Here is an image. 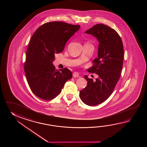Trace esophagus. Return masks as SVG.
Returning a JSON list of instances; mask_svg holds the SVG:
<instances>
[{
	"mask_svg": "<svg viewBox=\"0 0 147 147\" xmlns=\"http://www.w3.org/2000/svg\"><path fill=\"white\" fill-rule=\"evenodd\" d=\"M73 77L74 78H77L79 77V74L77 72H74L73 74Z\"/></svg>",
	"mask_w": 147,
	"mask_h": 147,
	"instance_id": "34e87169",
	"label": "esophagus"
}]
</instances>
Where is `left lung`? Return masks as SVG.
<instances>
[{
	"label": "left lung",
	"mask_w": 147,
	"mask_h": 147,
	"mask_svg": "<svg viewBox=\"0 0 147 147\" xmlns=\"http://www.w3.org/2000/svg\"><path fill=\"white\" fill-rule=\"evenodd\" d=\"M97 38L99 41L98 58L88 72L96 73L94 81L84 76L87 85L80 91V97L86 105L94 106L102 103L113 93L122 70L124 56L122 40L117 32L103 24H97L85 31Z\"/></svg>",
	"instance_id": "8db88e82"
}]
</instances>
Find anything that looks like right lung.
Listing matches in <instances>:
<instances>
[{
    "mask_svg": "<svg viewBox=\"0 0 147 147\" xmlns=\"http://www.w3.org/2000/svg\"><path fill=\"white\" fill-rule=\"evenodd\" d=\"M80 27L61 22H47L32 35L26 51L24 70L29 87L39 98H55L66 81L72 78L70 70H58L53 62L55 54L63 51L67 41Z\"/></svg>",
    "mask_w": 147,
    "mask_h": 147,
    "instance_id": "obj_1",
    "label": "right lung"
}]
</instances>
